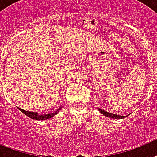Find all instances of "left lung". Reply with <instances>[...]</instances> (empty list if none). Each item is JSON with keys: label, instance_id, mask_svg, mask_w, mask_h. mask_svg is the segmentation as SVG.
I'll return each instance as SVG.
<instances>
[{"label": "left lung", "instance_id": "1", "mask_svg": "<svg viewBox=\"0 0 157 157\" xmlns=\"http://www.w3.org/2000/svg\"><path fill=\"white\" fill-rule=\"evenodd\" d=\"M98 109L103 115L107 116V117L109 118H111V119H124V118L126 117V116H123V115H115V114H111V113L107 112V111H105V110H102V109H100V108H98Z\"/></svg>", "mask_w": 157, "mask_h": 157}]
</instances>
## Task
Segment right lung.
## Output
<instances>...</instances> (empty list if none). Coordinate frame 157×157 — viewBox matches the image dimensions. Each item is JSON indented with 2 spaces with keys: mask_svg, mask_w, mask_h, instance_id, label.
I'll return each mask as SVG.
<instances>
[{
  "mask_svg": "<svg viewBox=\"0 0 157 157\" xmlns=\"http://www.w3.org/2000/svg\"><path fill=\"white\" fill-rule=\"evenodd\" d=\"M62 108V106L58 109L56 111H55L53 113H50V114H46V115H42V114H38L37 112H32V111H27V110H24L21 108H19V110L23 112L24 115H26L27 116H29V118H31V119H33V120H48L50 118L53 117L56 115H57V113L59 112L60 109Z\"/></svg>",
  "mask_w": 157,
  "mask_h": 157,
  "instance_id": "1",
  "label": "right lung"
}]
</instances>
